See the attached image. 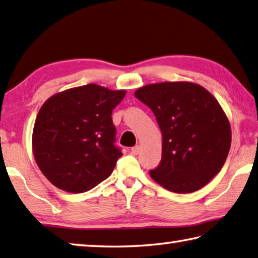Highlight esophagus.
<instances>
[{"instance_id":"34e87169","label":"esophagus","mask_w":258,"mask_h":258,"mask_svg":"<svg viewBox=\"0 0 258 258\" xmlns=\"http://www.w3.org/2000/svg\"><path fill=\"white\" fill-rule=\"evenodd\" d=\"M131 152L133 154H138L140 152V145H135L132 149H131Z\"/></svg>"}]
</instances>
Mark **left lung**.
Here are the masks:
<instances>
[{
	"mask_svg": "<svg viewBox=\"0 0 258 258\" xmlns=\"http://www.w3.org/2000/svg\"><path fill=\"white\" fill-rule=\"evenodd\" d=\"M135 97L153 111L162 134V158L150 170L178 194L202 188L219 174L231 145V128L218 100L196 83L148 84Z\"/></svg>",
	"mask_w": 258,
	"mask_h": 258,
	"instance_id": "1",
	"label": "left lung"
}]
</instances>
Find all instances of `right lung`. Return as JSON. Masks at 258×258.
I'll use <instances>...</instances> for the list:
<instances>
[{
    "label": "right lung",
    "mask_w": 258,
    "mask_h": 258,
    "mask_svg": "<svg viewBox=\"0 0 258 258\" xmlns=\"http://www.w3.org/2000/svg\"><path fill=\"white\" fill-rule=\"evenodd\" d=\"M125 90L98 84L69 89L41 106L32 133L39 169L57 188L84 193L109 177L123 156L111 119Z\"/></svg>",
    "instance_id": "add662e5"
}]
</instances>
